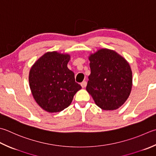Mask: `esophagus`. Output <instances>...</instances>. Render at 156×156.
Masks as SVG:
<instances>
[{
  "instance_id": "1",
  "label": "esophagus",
  "mask_w": 156,
  "mask_h": 156,
  "mask_svg": "<svg viewBox=\"0 0 156 156\" xmlns=\"http://www.w3.org/2000/svg\"><path fill=\"white\" fill-rule=\"evenodd\" d=\"M87 82H86V81H83L82 82H81V84H80V85H81V87H82V88H85L87 87Z\"/></svg>"
}]
</instances>
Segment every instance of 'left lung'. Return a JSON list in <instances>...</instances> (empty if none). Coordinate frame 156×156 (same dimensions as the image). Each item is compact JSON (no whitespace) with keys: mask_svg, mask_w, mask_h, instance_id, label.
<instances>
[{"mask_svg":"<svg viewBox=\"0 0 156 156\" xmlns=\"http://www.w3.org/2000/svg\"><path fill=\"white\" fill-rule=\"evenodd\" d=\"M90 74L86 89L103 110H115L129 98L133 86L127 61L116 52L101 48L88 57Z\"/></svg>","mask_w":156,"mask_h":156,"instance_id":"8db88e82","label":"left lung"}]
</instances>
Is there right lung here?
<instances>
[{
  "instance_id": "add662e5",
  "label": "right lung",
  "mask_w": 156,
  "mask_h": 156,
  "mask_svg": "<svg viewBox=\"0 0 156 156\" xmlns=\"http://www.w3.org/2000/svg\"><path fill=\"white\" fill-rule=\"evenodd\" d=\"M69 59L68 54L47 52L30 70L29 83L33 97L46 112L63 111L82 88L75 82L74 73L67 66Z\"/></svg>"
}]
</instances>
